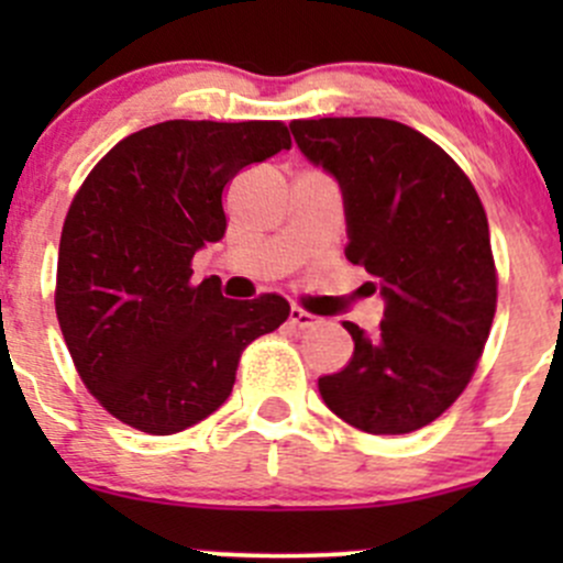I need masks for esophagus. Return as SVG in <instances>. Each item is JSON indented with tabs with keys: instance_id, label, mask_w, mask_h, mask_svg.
Wrapping results in <instances>:
<instances>
[{
	"instance_id": "esophagus-1",
	"label": "esophagus",
	"mask_w": 563,
	"mask_h": 563,
	"mask_svg": "<svg viewBox=\"0 0 563 563\" xmlns=\"http://www.w3.org/2000/svg\"><path fill=\"white\" fill-rule=\"evenodd\" d=\"M288 321H291L294 327H299V329H308V327H318V323H321V318L308 313V310H302V308H291V313H288Z\"/></svg>"
}]
</instances>
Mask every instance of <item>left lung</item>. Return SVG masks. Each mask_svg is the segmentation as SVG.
I'll list each match as a JSON object with an SVG mask.
<instances>
[{
  "instance_id": "left-lung-1",
  "label": "left lung",
  "mask_w": 563,
  "mask_h": 563,
  "mask_svg": "<svg viewBox=\"0 0 563 563\" xmlns=\"http://www.w3.org/2000/svg\"><path fill=\"white\" fill-rule=\"evenodd\" d=\"M299 152L343 192L345 258L382 294L376 332L343 321L349 365L318 378L329 411L376 435L439 419L471 382L496 313L485 209L457 163L378 117L291 122Z\"/></svg>"
}]
</instances>
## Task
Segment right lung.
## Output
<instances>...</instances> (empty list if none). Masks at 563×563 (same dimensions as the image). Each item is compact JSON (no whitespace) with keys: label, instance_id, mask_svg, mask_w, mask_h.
<instances>
[{"label":"right lung","instance_id":"right-lung-1","mask_svg":"<svg viewBox=\"0 0 563 563\" xmlns=\"http://www.w3.org/2000/svg\"><path fill=\"white\" fill-rule=\"evenodd\" d=\"M291 150L283 122L152 124L119 141L70 203L56 264V318L78 376L119 422L172 435L229 400L247 343L291 308L236 302L190 261L225 234L223 190Z\"/></svg>","mask_w":563,"mask_h":563}]
</instances>
